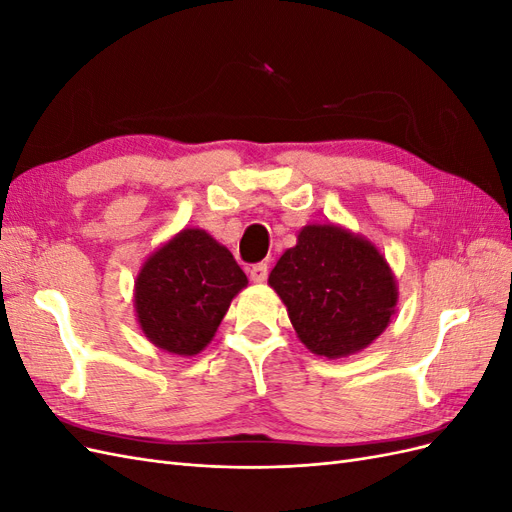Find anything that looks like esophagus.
I'll use <instances>...</instances> for the list:
<instances>
[{"mask_svg": "<svg viewBox=\"0 0 512 512\" xmlns=\"http://www.w3.org/2000/svg\"><path fill=\"white\" fill-rule=\"evenodd\" d=\"M267 275H269V267H267V262H258V265H252L250 267V280L252 282H256V284H262L267 280Z\"/></svg>", "mask_w": 512, "mask_h": 512, "instance_id": "obj_1", "label": "esophagus"}]
</instances>
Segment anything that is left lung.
<instances>
[{
  "label": "left lung",
  "instance_id": "obj_1",
  "mask_svg": "<svg viewBox=\"0 0 512 512\" xmlns=\"http://www.w3.org/2000/svg\"><path fill=\"white\" fill-rule=\"evenodd\" d=\"M269 286L280 294L301 342L318 356L342 359L389 327L397 282L376 245L335 224L301 228L277 260Z\"/></svg>",
  "mask_w": 512,
  "mask_h": 512
}]
</instances>
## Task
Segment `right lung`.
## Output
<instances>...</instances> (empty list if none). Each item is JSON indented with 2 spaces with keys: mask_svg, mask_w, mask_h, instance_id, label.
I'll list each match as a JSON object with an SVG mask.
<instances>
[{
  "mask_svg": "<svg viewBox=\"0 0 512 512\" xmlns=\"http://www.w3.org/2000/svg\"><path fill=\"white\" fill-rule=\"evenodd\" d=\"M247 286L237 260L209 232L185 228L153 252L134 284L145 337L179 356L205 350L230 301Z\"/></svg>",
  "mask_w": 512,
  "mask_h": 512,
  "instance_id": "add662e5",
  "label": "right lung"
}]
</instances>
